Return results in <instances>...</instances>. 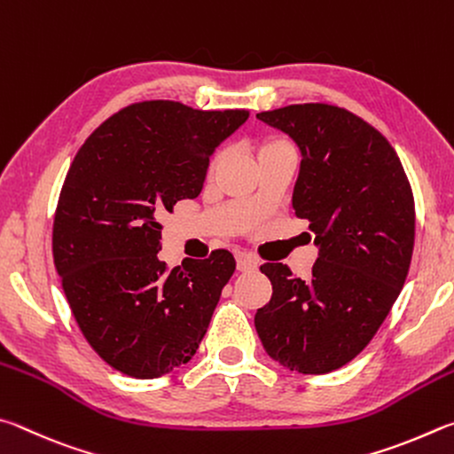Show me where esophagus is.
<instances>
[{
	"mask_svg": "<svg viewBox=\"0 0 454 454\" xmlns=\"http://www.w3.org/2000/svg\"><path fill=\"white\" fill-rule=\"evenodd\" d=\"M259 267V261L253 257V255H249V253H241L239 257H237V269H239V271H255V269Z\"/></svg>",
	"mask_w": 454,
	"mask_h": 454,
	"instance_id": "1",
	"label": "esophagus"
}]
</instances>
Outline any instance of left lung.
Returning a JSON list of instances; mask_svg holds the SVG:
<instances>
[{"label": "left lung", "mask_w": 454, "mask_h": 454, "mask_svg": "<svg viewBox=\"0 0 454 454\" xmlns=\"http://www.w3.org/2000/svg\"><path fill=\"white\" fill-rule=\"evenodd\" d=\"M257 119L299 147L293 209L319 257L309 281L283 263L261 267L273 295L255 329L283 367L325 375L369 345L399 297L415 245L412 191L391 143L351 111L305 103Z\"/></svg>", "instance_id": "obj_1"}]
</instances>
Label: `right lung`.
Wrapping results in <instances>:
<instances>
[{"instance_id":"1","label":"right lung","mask_w":454,"mask_h":454,"mask_svg":"<svg viewBox=\"0 0 454 454\" xmlns=\"http://www.w3.org/2000/svg\"><path fill=\"white\" fill-rule=\"evenodd\" d=\"M239 109L135 103L71 163L53 221V263L87 343L123 375L157 379L195 355L235 271L229 251L159 261L161 217L203 189L209 157L247 121Z\"/></svg>"}]
</instances>
